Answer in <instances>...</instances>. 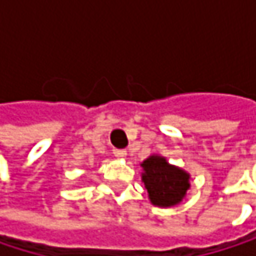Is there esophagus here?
I'll return each instance as SVG.
<instances>
[{"label":"esophagus","instance_id":"esophagus-1","mask_svg":"<svg viewBox=\"0 0 256 256\" xmlns=\"http://www.w3.org/2000/svg\"><path fill=\"white\" fill-rule=\"evenodd\" d=\"M112 152H114V156H116V157H118V158H124V157L128 156V151H126V150L114 148V150H112Z\"/></svg>","mask_w":256,"mask_h":256}]
</instances>
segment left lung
<instances>
[{"instance_id": "left-lung-1", "label": "left lung", "mask_w": 256, "mask_h": 256, "mask_svg": "<svg viewBox=\"0 0 256 256\" xmlns=\"http://www.w3.org/2000/svg\"><path fill=\"white\" fill-rule=\"evenodd\" d=\"M142 168L145 170L142 174V180L152 204L168 208L184 198L190 188V175L186 172L170 166L164 157L158 156L146 158L142 163Z\"/></svg>"}]
</instances>
